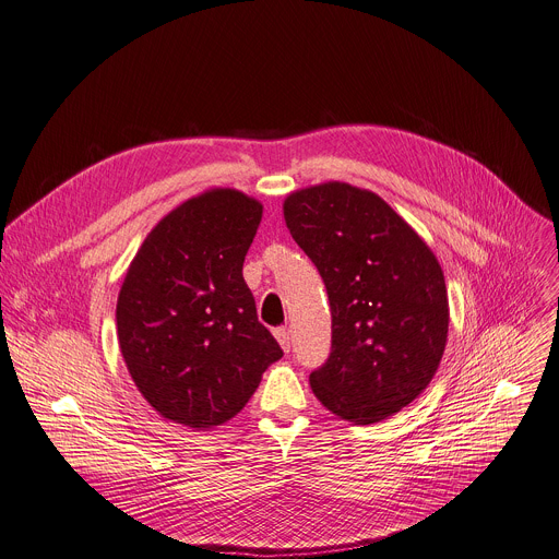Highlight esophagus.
Listing matches in <instances>:
<instances>
[{"label":"esophagus","instance_id":"esophagus-1","mask_svg":"<svg viewBox=\"0 0 559 559\" xmlns=\"http://www.w3.org/2000/svg\"><path fill=\"white\" fill-rule=\"evenodd\" d=\"M274 336H276V341L281 343V347H283L285 352L292 349V336H289V330H287V328H276V330H274Z\"/></svg>","mask_w":559,"mask_h":559}]
</instances>
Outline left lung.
Returning a JSON list of instances; mask_svg holds the SVG:
<instances>
[{"instance_id": "left-lung-1", "label": "left lung", "mask_w": 559, "mask_h": 559, "mask_svg": "<svg viewBox=\"0 0 559 559\" xmlns=\"http://www.w3.org/2000/svg\"><path fill=\"white\" fill-rule=\"evenodd\" d=\"M285 223L321 274L332 352L309 373L332 414L373 425L431 382L449 332L444 274L423 238L380 197L347 183L294 192Z\"/></svg>"}]
</instances>
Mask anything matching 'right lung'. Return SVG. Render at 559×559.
Instances as JSON below:
<instances>
[{"mask_svg": "<svg viewBox=\"0 0 559 559\" xmlns=\"http://www.w3.org/2000/svg\"><path fill=\"white\" fill-rule=\"evenodd\" d=\"M261 214L236 190L194 197L158 221L126 274L119 347L145 401L168 420L227 423L283 356L243 278Z\"/></svg>", "mask_w": 559, "mask_h": 559, "instance_id": "right-lung-1", "label": "right lung"}]
</instances>
